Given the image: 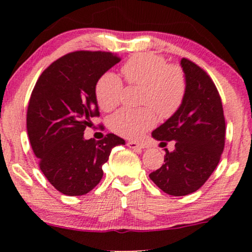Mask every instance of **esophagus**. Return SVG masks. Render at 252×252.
<instances>
[{
	"instance_id": "34e87169",
	"label": "esophagus",
	"mask_w": 252,
	"mask_h": 252,
	"mask_svg": "<svg viewBox=\"0 0 252 252\" xmlns=\"http://www.w3.org/2000/svg\"><path fill=\"white\" fill-rule=\"evenodd\" d=\"M127 147L130 148V149H134V150H140V149H146L147 146L144 143H141V142H135V141H128L127 142Z\"/></svg>"
}]
</instances>
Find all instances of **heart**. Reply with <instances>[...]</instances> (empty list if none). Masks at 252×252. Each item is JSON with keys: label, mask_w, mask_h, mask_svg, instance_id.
<instances>
[{"label": "heart", "mask_w": 252, "mask_h": 252, "mask_svg": "<svg viewBox=\"0 0 252 252\" xmlns=\"http://www.w3.org/2000/svg\"><path fill=\"white\" fill-rule=\"evenodd\" d=\"M122 73L132 86H140L139 110L123 109L110 118V127L116 134L127 139H139L156 124V115L170 118L180 109L187 92V79L181 66L167 64L166 58L153 53H139L128 58ZM124 91L118 75L106 72L95 85V97L103 111H111L119 105ZM154 109L153 110L152 109Z\"/></svg>", "instance_id": "obj_1"}]
</instances>
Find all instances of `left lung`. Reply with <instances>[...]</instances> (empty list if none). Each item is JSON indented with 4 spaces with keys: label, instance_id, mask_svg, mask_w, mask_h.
Returning <instances> with one entry per match:
<instances>
[{
    "label": "left lung",
    "instance_id": "left-lung-1",
    "mask_svg": "<svg viewBox=\"0 0 252 252\" xmlns=\"http://www.w3.org/2000/svg\"><path fill=\"white\" fill-rule=\"evenodd\" d=\"M181 66L187 92L180 109L153 132L156 140L175 141L165 149L164 164L149 178L164 192L185 196L198 190L216 170L225 147L226 124L221 98L210 75L188 58Z\"/></svg>",
    "mask_w": 252,
    "mask_h": 252
}]
</instances>
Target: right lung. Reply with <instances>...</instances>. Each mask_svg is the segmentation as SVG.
I'll list each match as a JSON object with an SVG mask.
<instances>
[{
    "instance_id": "right-lung-1",
    "label": "right lung",
    "mask_w": 252,
    "mask_h": 252,
    "mask_svg": "<svg viewBox=\"0 0 252 252\" xmlns=\"http://www.w3.org/2000/svg\"><path fill=\"white\" fill-rule=\"evenodd\" d=\"M120 60L106 51H73L51 63L34 86L27 134L40 170L62 194L80 196L95 188L111 150L125 144L112 133L99 141L84 139L86 127L99 117L96 82Z\"/></svg>"
}]
</instances>
